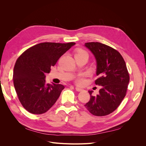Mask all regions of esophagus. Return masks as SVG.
<instances>
[{
	"label": "esophagus",
	"instance_id": "1",
	"mask_svg": "<svg viewBox=\"0 0 146 146\" xmlns=\"http://www.w3.org/2000/svg\"><path fill=\"white\" fill-rule=\"evenodd\" d=\"M75 89H76V90L77 91H78V92H80V91H82V89H80V88H77V87H76V88H75Z\"/></svg>",
	"mask_w": 146,
	"mask_h": 146
}]
</instances>
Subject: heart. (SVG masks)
<instances>
[{
	"label": "heart",
	"mask_w": 146,
	"mask_h": 146,
	"mask_svg": "<svg viewBox=\"0 0 146 146\" xmlns=\"http://www.w3.org/2000/svg\"><path fill=\"white\" fill-rule=\"evenodd\" d=\"M83 53H86L85 50L83 49H78L77 50L76 55H78V54H83ZM76 82L78 84V85H82V84L84 83V80L82 76H79L77 79H76Z\"/></svg>",
	"instance_id": "1"
}]
</instances>
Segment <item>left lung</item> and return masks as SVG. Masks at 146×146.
<instances>
[{"label": "left lung", "mask_w": 146, "mask_h": 146, "mask_svg": "<svg viewBox=\"0 0 146 146\" xmlns=\"http://www.w3.org/2000/svg\"><path fill=\"white\" fill-rule=\"evenodd\" d=\"M97 61L96 85L102 86L99 94L92 96L85 105L92 114L104 116L113 113L125 98L130 76L123 57L117 50L98 42L85 43Z\"/></svg>", "instance_id": "left-lung-1"}]
</instances>
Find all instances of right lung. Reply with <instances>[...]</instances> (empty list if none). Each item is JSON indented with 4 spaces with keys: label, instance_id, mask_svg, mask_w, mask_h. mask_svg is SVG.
Listing matches in <instances>:
<instances>
[{
    "label": "right lung",
    "instance_id": "right-lung-1",
    "mask_svg": "<svg viewBox=\"0 0 146 146\" xmlns=\"http://www.w3.org/2000/svg\"><path fill=\"white\" fill-rule=\"evenodd\" d=\"M75 42H42L29 48L17 59L13 70V83L21 104L29 113L47 112L58 99L64 86L46 82L51 66Z\"/></svg>",
    "mask_w": 146,
    "mask_h": 146
}]
</instances>
